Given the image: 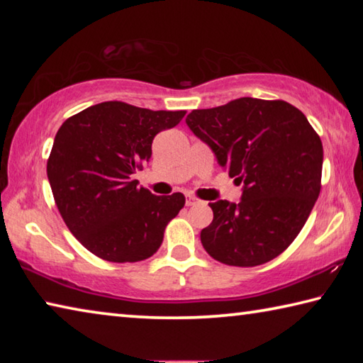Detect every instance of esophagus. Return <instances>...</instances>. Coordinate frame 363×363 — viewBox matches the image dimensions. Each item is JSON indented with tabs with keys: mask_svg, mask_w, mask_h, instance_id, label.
<instances>
[{
	"mask_svg": "<svg viewBox=\"0 0 363 363\" xmlns=\"http://www.w3.org/2000/svg\"><path fill=\"white\" fill-rule=\"evenodd\" d=\"M200 203H201V200L195 199V196H192V195H189L187 199H186V205L187 206H195V205H200Z\"/></svg>",
	"mask_w": 363,
	"mask_h": 363,
	"instance_id": "34e87169",
	"label": "esophagus"
}]
</instances>
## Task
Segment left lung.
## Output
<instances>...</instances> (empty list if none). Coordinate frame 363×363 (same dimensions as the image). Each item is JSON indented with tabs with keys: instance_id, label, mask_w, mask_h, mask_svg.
<instances>
[{
	"instance_id": "obj_1",
	"label": "left lung",
	"mask_w": 363,
	"mask_h": 363,
	"mask_svg": "<svg viewBox=\"0 0 363 363\" xmlns=\"http://www.w3.org/2000/svg\"><path fill=\"white\" fill-rule=\"evenodd\" d=\"M220 168L243 182L242 200L210 203L200 233L206 253L227 266L253 267L290 247L320 194L323 147L306 115L285 101L240 97L186 118Z\"/></svg>"
}]
</instances>
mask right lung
<instances>
[{"mask_svg":"<svg viewBox=\"0 0 363 363\" xmlns=\"http://www.w3.org/2000/svg\"><path fill=\"white\" fill-rule=\"evenodd\" d=\"M184 115L110 101L84 108L59 128L48 160L54 200L69 230L101 259L150 257L186 203L179 192L158 196L133 179L150 160L153 138Z\"/></svg>","mask_w":363,"mask_h":363,"instance_id":"obj_1","label":"right lung"}]
</instances>
